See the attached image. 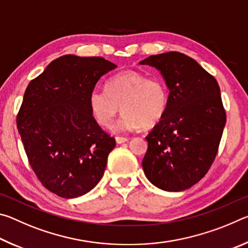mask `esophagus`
<instances>
[{
  "instance_id": "34e87169",
  "label": "esophagus",
  "mask_w": 248,
  "mask_h": 248,
  "mask_svg": "<svg viewBox=\"0 0 248 248\" xmlns=\"http://www.w3.org/2000/svg\"><path fill=\"white\" fill-rule=\"evenodd\" d=\"M129 139L128 138H124V137H116V142L118 144H121V143H124V142H127Z\"/></svg>"
}]
</instances>
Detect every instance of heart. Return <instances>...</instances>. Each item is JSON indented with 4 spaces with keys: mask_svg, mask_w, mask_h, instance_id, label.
Masks as SVG:
<instances>
[{
    "mask_svg": "<svg viewBox=\"0 0 248 248\" xmlns=\"http://www.w3.org/2000/svg\"><path fill=\"white\" fill-rule=\"evenodd\" d=\"M89 102L92 114L102 127H109L121 108L124 112L114 129L132 131L153 127L163 118L169 94L162 79L128 70L109 78L106 90L92 91Z\"/></svg>",
    "mask_w": 248,
    "mask_h": 248,
    "instance_id": "b5f03b06",
    "label": "heart"
}]
</instances>
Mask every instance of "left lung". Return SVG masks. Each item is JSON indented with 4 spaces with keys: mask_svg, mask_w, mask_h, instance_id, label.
Instances as JSON below:
<instances>
[{
    "mask_svg": "<svg viewBox=\"0 0 248 248\" xmlns=\"http://www.w3.org/2000/svg\"><path fill=\"white\" fill-rule=\"evenodd\" d=\"M156 68L170 90L163 118L145 139L144 174L154 186L182 191L211 167L226 121L217 79L194 59L177 51L140 62Z\"/></svg>",
    "mask_w": 248,
    "mask_h": 248,
    "instance_id": "obj_1",
    "label": "left lung"
}]
</instances>
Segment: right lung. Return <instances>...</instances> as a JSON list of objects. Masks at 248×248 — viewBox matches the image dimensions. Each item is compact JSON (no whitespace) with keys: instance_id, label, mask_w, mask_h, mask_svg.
<instances>
[{"instance_id":"obj_1","label":"right lung","mask_w":248,"mask_h":248,"mask_svg":"<svg viewBox=\"0 0 248 248\" xmlns=\"http://www.w3.org/2000/svg\"><path fill=\"white\" fill-rule=\"evenodd\" d=\"M117 68L102 57L66 54L28 84L17 129L32 170L49 191L71 199L102 179L115 138L96 123L90 94Z\"/></svg>"}]
</instances>
